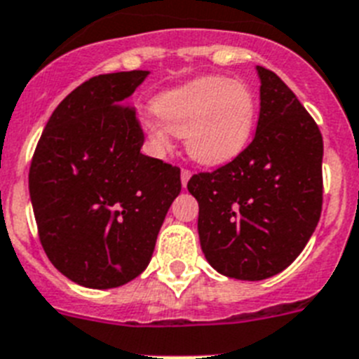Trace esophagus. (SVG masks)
<instances>
[{"instance_id": "obj_1", "label": "esophagus", "mask_w": 359, "mask_h": 359, "mask_svg": "<svg viewBox=\"0 0 359 359\" xmlns=\"http://www.w3.org/2000/svg\"><path fill=\"white\" fill-rule=\"evenodd\" d=\"M191 179V171L189 170H182V173H180V180H182V188H186L188 186V180Z\"/></svg>"}]
</instances>
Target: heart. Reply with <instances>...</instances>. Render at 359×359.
<instances>
[{
	"label": "heart",
	"instance_id": "b5f03b06",
	"mask_svg": "<svg viewBox=\"0 0 359 359\" xmlns=\"http://www.w3.org/2000/svg\"><path fill=\"white\" fill-rule=\"evenodd\" d=\"M160 120L142 118L153 146L165 149L171 135L186 138L188 155L204 165L236 158L250 142L257 120V98L239 80L203 76L156 96Z\"/></svg>",
	"mask_w": 359,
	"mask_h": 359
}]
</instances>
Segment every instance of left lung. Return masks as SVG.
I'll use <instances>...</instances> for the list:
<instances>
[{"label": "left lung", "mask_w": 359, "mask_h": 359, "mask_svg": "<svg viewBox=\"0 0 359 359\" xmlns=\"http://www.w3.org/2000/svg\"><path fill=\"white\" fill-rule=\"evenodd\" d=\"M261 109L254 140L188 182L198 239L222 276L261 281L283 272L314 233L323 204V137L276 72L257 65Z\"/></svg>", "instance_id": "8db88e82"}]
</instances>
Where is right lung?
Returning a JSON list of instances; mask_svg holds the SVG:
<instances>
[{
  "label": "right lung",
  "mask_w": 359,
  "mask_h": 359,
  "mask_svg": "<svg viewBox=\"0 0 359 359\" xmlns=\"http://www.w3.org/2000/svg\"><path fill=\"white\" fill-rule=\"evenodd\" d=\"M149 71L93 76L60 102L29 170L41 246L87 288L122 287L146 270L180 170L140 153L144 131L126 104Z\"/></svg>",
  "instance_id": "add662e5"
}]
</instances>
